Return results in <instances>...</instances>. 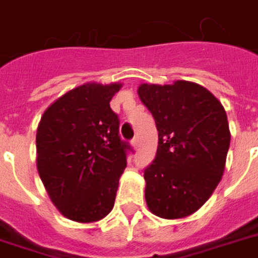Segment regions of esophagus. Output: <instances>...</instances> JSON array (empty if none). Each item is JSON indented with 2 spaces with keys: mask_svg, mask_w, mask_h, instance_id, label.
Instances as JSON below:
<instances>
[{
  "mask_svg": "<svg viewBox=\"0 0 258 258\" xmlns=\"http://www.w3.org/2000/svg\"><path fill=\"white\" fill-rule=\"evenodd\" d=\"M133 146H134V147H135V149H137L138 146H139V138H138V137L134 138V139H133Z\"/></svg>",
  "mask_w": 258,
  "mask_h": 258,
  "instance_id": "1",
  "label": "esophagus"
}]
</instances>
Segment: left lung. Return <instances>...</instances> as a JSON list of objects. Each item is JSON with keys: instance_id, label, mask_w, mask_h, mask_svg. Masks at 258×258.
<instances>
[{"instance_id": "1", "label": "left lung", "mask_w": 258, "mask_h": 258, "mask_svg": "<svg viewBox=\"0 0 258 258\" xmlns=\"http://www.w3.org/2000/svg\"><path fill=\"white\" fill-rule=\"evenodd\" d=\"M138 95L158 130L157 155L145 170L147 206L161 218H184L222 178L230 145L226 112L210 91L184 80L141 84Z\"/></svg>"}]
</instances>
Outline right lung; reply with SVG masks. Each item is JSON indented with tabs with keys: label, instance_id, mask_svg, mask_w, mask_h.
I'll list each match as a JSON object with an SVG mask.
<instances>
[{
	"label": "right lung",
	"instance_id": "1",
	"mask_svg": "<svg viewBox=\"0 0 258 258\" xmlns=\"http://www.w3.org/2000/svg\"><path fill=\"white\" fill-rule=\"evenodd\" d=\"M121 84L87 83L45 109L38 123L37 170L62 216L95 222L113 208L131 146L119 135L109 101Z\"/></svg>",
	"mask_w": 258,
	"mask_h": 258
}]
</instances>
